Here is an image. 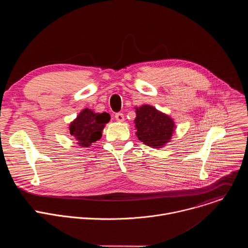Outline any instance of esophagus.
Here are the masks:
<instances>
[{
	"label": "esophagus",
	"mask_w": 248,
	"mask_h": 248,
	"mask_svg": "<svg viewBox=\"0 0 248 248\" xmlns=\"http://www.w3.org/2000/svg\"><path fill=\"white\" fill-rule=\"evenodd\" d=\"M115 118H116L117 122H120V123H122V122H124V116L122 113H118V114H116Z\"/></svg>",
	"instance_id": "esophagus-1"
}]
</instances>
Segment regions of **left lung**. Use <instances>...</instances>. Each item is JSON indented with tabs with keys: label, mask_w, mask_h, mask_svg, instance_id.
<instances>
[{
	"label": "left lung",
	"mask_w": 248,
	"mask_h": 248,
	"mask_svg": "<svg viewBox=\"0 0 248 248\" xmlns=\"http://www.w3.org/2000/svg\"><path fill=\"white\" fill-rule=\"evenodd\" d=\"M134 119L136 136L152 148H162L170 142L175 129L173 120L158 111L153 106L142 105L135 107Z\"/></svg>",
	"instance_id": "8db88e82"
}]
</instances>
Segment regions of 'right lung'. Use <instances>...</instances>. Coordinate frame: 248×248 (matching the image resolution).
I'll use <instances>...</instances> for the list:
<instances>
[{
    "mask_svg": "<svg viewBox=\"0 0 248 248\" xmlns=\"http://www.w3.org/2000/svg\"><path fill=\"white\" fill-rule=\"evenodd\" d=\"M111 120L108 113H95L85 108L69 124V133L81 147H89L102 137V131Z\"/></svg>",
    "mask_w": 248,
    "mask_h": 248,
    "instance_id": "add662e5",
    "label": "right lung"
}]
</instances>
